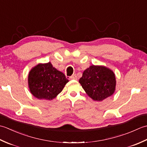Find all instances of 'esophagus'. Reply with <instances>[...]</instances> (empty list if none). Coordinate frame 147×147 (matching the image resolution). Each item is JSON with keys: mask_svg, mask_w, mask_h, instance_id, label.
Wrapping results in <instances>:
<instances>
[{"mask_svg": "<svg viewBox=\"0 0 147 147\" xmlns=\"http://www.w3.org/2000/svg\"><path fill=\"white\" fill-rule=\"evenodd\" d=\"M77 76H76V74H73V75H72L71 77H70V79L71 80H77Z\"/></svg>", "mask_w": 147, "mask_h": 147, "instance_id": "1", "label": "esophagus"}]
</instances>
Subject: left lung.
Masks as SVG:
<instances>
[{
	"label": "left lung",
	"instance_id": "1",
	"mask_svg": "<svg viewBox=\"0 0 147 147\" xmlns=\"http://www.w3.org/2000/svg\"><path fill=\"white\" fill-rule=\"evenodd\" d=\"M79 82L87 95L96 101H102L113 94L116 83L115 74L111 69L94 65L84 71Z\"/></svg>",
	"mask_w": 147,
	"mask_h": 147
}]
</instances>
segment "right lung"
<instances>
[{
    "label": "right lung",
    "instance_id": "right-lung-1",
    "mask_svg": "<svg viewBox=\"0 0 147 147\" xmlns=\"http://www.w3.org/2000/svg\"><path fill=\"white\" fill-rule=\"evenodd\" d=\"M68 82L64 74L53 67L51 62L36 65L28 75L30 92L38 99L54 98Z\"/></svg>",
    "mask_w": 147,
    "mask_h": 147
}]
</instances>
